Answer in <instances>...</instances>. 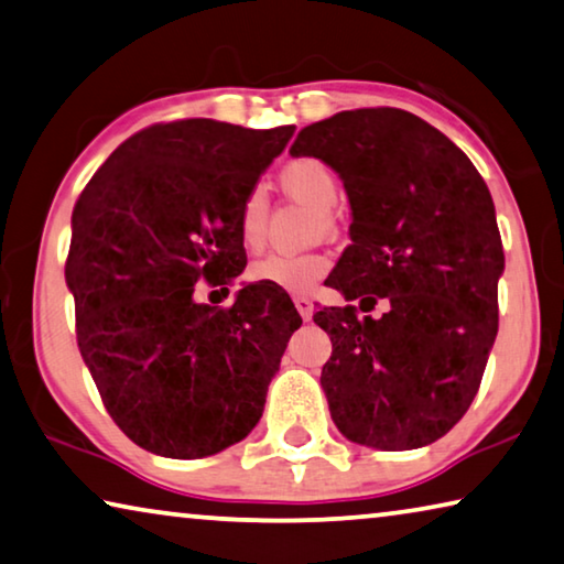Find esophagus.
<instances>
[{
	"instance_id": "34e87169",
	"label": "esophagus",
	"mask_w": 564,
	"mask_h": 564,
	"mask_svg": "<svg viewBox=\"0 0 564 564\" xmlns=\"http://www.w3.org/2000/svg\"><path fill=\"white\" fill-rule=\"evenodd\" d=\"M293 303H296V311L301 314V318L303 321H311V316H314V303H311V299L293 296Z\"/></svg>"
}]
</instances>
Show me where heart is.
I'll return each instance as SVG.
<instances>
[{
  "instance_id": "obj_1",
  "label": "heart",
  "mask_w": 564,
  "mask_h": 564,
  "mask_svg": "<svg viewBox=\"0 0 564 564\" xmlns=\"http://www.w3.org/2000/svg\"><path fill=\"white\" fill-rule=\"evenodd\" d=\"M279 185L285 195L316 208L326 223L341 205V181L326 160L314 155L291 158L279 170ZM268 195L263 187H250L238 208V238L248 250H258L265 240ZM330 261L324 253H273L248 268V279L289 293H306L328 273Z\"/></svg>"
}]
</instances>
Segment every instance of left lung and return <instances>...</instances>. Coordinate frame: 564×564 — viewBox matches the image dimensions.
I'll return each instance as SVG.
<instances>
[{"mask_svg": "<svg viewBox=\"0 0 564 564\" xmlns=\"http://www.w3.org/2000/svg\"><path fill=\"white\" fill-rule=\"evenodd\" d=\"M341 175L354 243L330 289L356 306L318 311L334 351L321 371L346 440L419 449L467 414L495 344L505 268L495 203L471 160L416 115L361 107L308 124L291 145Z\"/></svg>", "mask_w": 564, "mask_h": 564, "instance_id": "left-lung-1", "label": "left lung"}]
</instances>
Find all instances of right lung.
I'll use <instances>...</instances> for the list:
<instances>
[{
    "mask_svg": "<svg viewBox=\"0 0 564 564\" xmlns=\"http://www.w3.org/2000/svg\"><path fill=\"white\" fill-rule=\"evenodd\" d=\"M291 135V124L158 122L79 193L65 263L77 346L107 414L142 449L208 457L263 414L299 311L265 283L240 289L228 308L195 303L193 291L246 268L240 200Z\"/></svg>",
    "mask_w": 564,
    "mask_h": 564,
    "instance_id": "right-lung-1",
    "label": "right lung"
}]
</instances>
